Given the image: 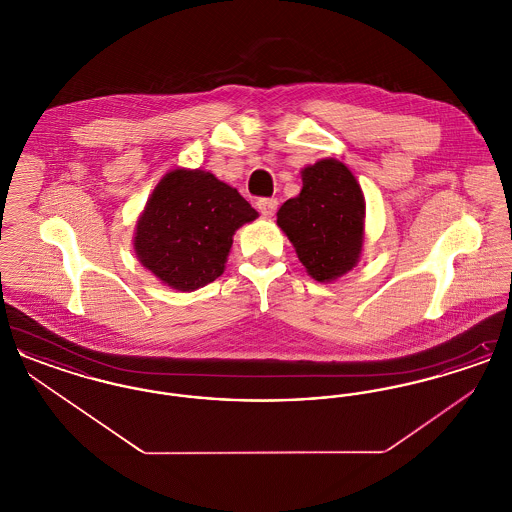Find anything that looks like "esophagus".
I'll use <instances>...</instances> for the list:
<instances>
[{
	"label": "esophagus",
	"mask_w": 512,
	"mask_h": 512,
	"mask_svg": "<svg viewBox=\"0 0 512 512\" xmlns=\"http://www.w3.org/2000/svg\"><path fill=\"white\" fill-rule=\"evenodd\" d=\"M257 209H259V213L263 217H272L276 213V209H278V201L272 199V197H263V199L257 201Z\"/></svg>",
	"instance_id": "1"
}]
</instances>
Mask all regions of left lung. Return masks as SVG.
I'll list each match as a JSON object with an SVG mask.
<instances>
[{
	"label": "left lung",
	"instance_id": "1",
	"mask_svg": "<svg viewBox=\"0 0 512 512\" xmlns=\"http://www.w3.org/2000/svg\"><path fill=\"white\" fill-rule=\"evenodd\" d=\"M303 188L278 211V226L309 276L332 282L355 267L365 240V195L338 159H320L301 171Z\"/></svg>",
	"mask_w": 512,
	"mask_h": 512
}]
</instances>
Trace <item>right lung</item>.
Returning a JSON list of instances; mask_svg holds the SVG:
<instances>
[{
    "label": "right lung",
    "mask_w": 512,
    "mask_h": 512,
    "mask_svg": "<svg viewBox=\"0 0 512 512\" xmlns=\"http://www.w3.org/2000/svg\"><path fill=\"white\" fill-rule=\"evenodd\" d=\"M259 217L236 188L201 169L167 172L136 224L138 261L163 284L194 292L226 267L234 232Z\"/></svg>",
    "instance_id": "obj_1"
}]
</instances>
